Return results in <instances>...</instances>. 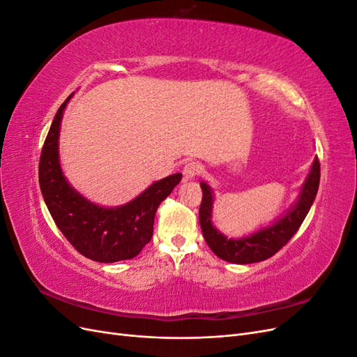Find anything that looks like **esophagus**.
I'll return each mask as SVG.
<instances>
[{"label":"esophagus","mask_w":357,"mask_h":357,"mask_svg":"<svg viewBox=\"0 0 357 357\" xmlns=\"http://www.w3.org/2000/svg\"><path fill=\"white\" fill-rule=\"evenodd\" d=\"M201 171H202V168L198 162L190 160L185 165V168H183V176H185L186 180H190V178H195L197 176H199Z\"/></svg>","instance_id":"34e87169"}]
</instances>
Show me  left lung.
<instances>
[{"instance_id": "left-lung-1", "label": "left lung", "mask_w": 357, "mask_h": 357, "mask_svg": "<svg viewBox=\"0 0 357 357\" xmlns=\"http://www.w3.org/2000/svg\"><path fill=\"white\" fill-rule=\"evenodd\" d=\"M320 183V162L316 158L312 162L310 176L302 186V192L298 202L290 208L283 219H280L269 228H264L256 234L245 236L241 240H232L222 235L211 223L213 195L211 189L201 183L202 201L199 207V223L205 243L213 250V253L231 264H255L265 261L274 256L280 248H283L291 236L296 234L299 226L307 218L312 202L316 199Z\"/></svg>"}]
</instances>
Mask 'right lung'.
I'll list each match as a JSON object with an SVG mask.
<instances>
[{
    "instance_id": "obj_1",
    "label": "right lung",
    "mask_w": 357,
    "mask_h": 357,
    "mask_svg": "<svg viewBox=\"0 0 357 357\" xmlns=\"http://www.w3.org/2000/svg\"><path fill=\"white\" fill-rule=\"evenodd\" d=\"M73 93L62 102L41 149L38 180L43 198L59 231L84 257L112 264L135 257L152 240L159 204L172 192L181 174L162 178L122 207H98L79 195L62 174L58 138L62 113Z\"/></svg>"
}]
</instances>
